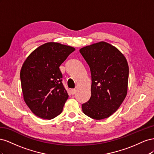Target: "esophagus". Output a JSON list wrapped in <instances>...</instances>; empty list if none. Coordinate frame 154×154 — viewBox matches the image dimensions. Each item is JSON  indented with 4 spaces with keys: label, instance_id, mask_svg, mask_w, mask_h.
I'll return each instance as SVG.
<instances>
[{
    "label": "esophagus",
    "instance_id": "obj_1",
    "mask_svg": "<svg viewBox=\"0 0 154 154\" xmlns=\"http://www.w3.org/2000/svg\"><path fill=\"white\" fill-rule=\"evenodd\" d=\"M71 94H76V89H71Z\"/></svg>",
    "mask_w": 154,
    "mask_h": 154
}]
</instances>
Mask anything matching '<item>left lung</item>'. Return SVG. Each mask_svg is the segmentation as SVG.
<instances>
[{
	"instance_id": "8db88e82",
	"label": "left lung",
	"mask_w": 154,
	"mask_h": 154,
	"mask_svg": "<svg viewBox=\"0 0 154 154\" xmlns=\"http://www.w3.org/2000/svg\"><path fill=\"white\" fill-rule=\"evenodd\" d=\"M91 73V96L82 110L96 120L109 118L118 109L127 94L128 66L125 56L105 42L80 49Z\"/></svg>"
}]
</instances>
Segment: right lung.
<instances>
[{"label": "right lung", "instance_id": "obj_1", "mask_svg": "<svg viewBox=\"0 0 154 154\" xmlns=\"http://www.w3.org/2000/svg\"><path fill=\"white\" fill-rule=\"evenodd\" d=\"M74 50L48 42L32 51L23 63L20 75L24 100L38 117L51 119L62 113L69 95L59 67Z\"/></svg>", "mask_w": 154, "mask_h": 154}]
</instances>
